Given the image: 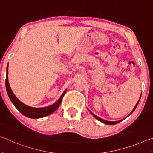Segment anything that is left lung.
I'll use <instances>...</instances> for the list:
<instances>
[{
    "instance_id": "1",
    "label": "left lung",
    "mask_w": 153,
    "mask_h": 153,
    "mask_svg": "<svg viewBox=\"0 0 153 153\" xmlns=\"http://www.w3.org/2000/svg\"><path fill=\"white\" fill-rule=\"evenodd\" d=\"M140 97H141V96H140ZM140 99L138 100V102L136 103V106H135V107L134 108V109L132 110V111H131V112L130 113V114H129V115H130L131 113H132L133 112H134V111L136 109V107L137 106H138V102H139V101H140ZM91 113V114H92V115L94 116V117L97 119V120H98V121H101V122H102V123H105V124H108V125H115V124H117V123H120V121H121L122 120H120V121H107V120H102V119H101V118H100V117H97V116H96L94 114H93L92 112H90Z\"/></svg>"
}]
</instances>
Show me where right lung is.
<instances>
[{
  "label": "right lung",
  "mask_w": 153,
  "mask_h": 153,
  "mask_svg": "<svg viewBox=\"0 0 153 153\" xmlns=\"http://www.w3.org/2000/svg\"><path fill=\"white\" fill-rule=\"evenodd\" d=\"M5 85H6V90L10 100H11L13 104L15 105V107H16L17 109L21 113H22L23 115H25V117L32 119H37L45 117V116L50 115V114L53 113L54 111H55L59 108V106H60L62 99H63V96L66 92L65 90V92L61 96V97L59 98L57 101L55 103H54L53 105L44 108H33L28 107V106L23 104L22 102H20L19 100L17 99V97H15V94H13L11 88H10L8 80V67L7 68L6 82H5Z\"/></svg>",
  "instance_id": "obj_1"
}]
</instances>
